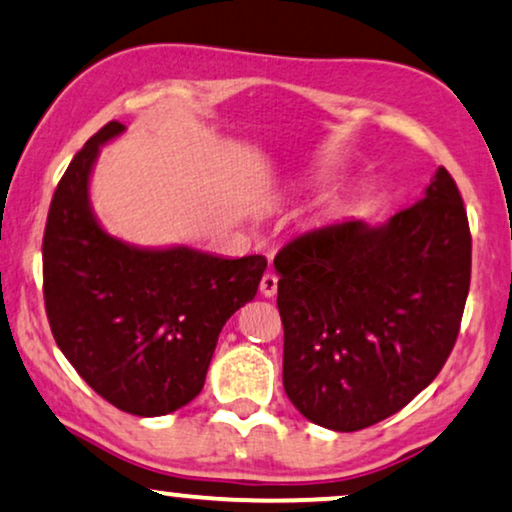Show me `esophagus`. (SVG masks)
Segmentation results:
<instances>
[{
    "label": "esophagus",
    "instance_id": "obj_1",
    "mask_svg": "<svg viewBox=\"0 0 512 512\" xmlns=\"http://www.w3.org/2000/svg\"><path fill=\"white\" fill-rule=\"evenodd\" d=\"M278 290V278L274 274H264L260 283V292L264 297H274Z\"/></svg>",
    "mask_w": 512,
    "mask_h": 512
}]
</instances>
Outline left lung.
I'll list each match as a JSON object with an SVG mask.
<instances>
[{"label":"left lung","mask_w":512,"mask_h":512,"mask_svg":"<svg viewBox=\"0 0 512 512\" xmlns=\"http://www.w3.org/2000/svg\"><path fill=\"white\" fill-rule=\"evenodd\" d=\"M283 386L330 431H360L424 391L454 349L470 285V229L445 168L381 224L344 220L278 252Z\"/></svg>","instance_id":"obj_1"}]
</instances>
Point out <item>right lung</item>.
<instances>
[{
    "label": "right lung",
    "mask_w": 512,
    "mask_h": 512,
    "mask_svg": "<svg viewBox=\"0 0 512 512\" xmlns=\"http://www.w3.org/2000/svg\"><path fill=\"white\" fill-rule=\"evenodd\" d=\"M102 126L67 166L44 231V302L51 332L81 379L135 417H163L201 393L217 337L257 295L267 260L189 245L140 248L107 234L93 213L91 173Z\"/></svg>",
    "instance_id": "1"
}]
</instances>
